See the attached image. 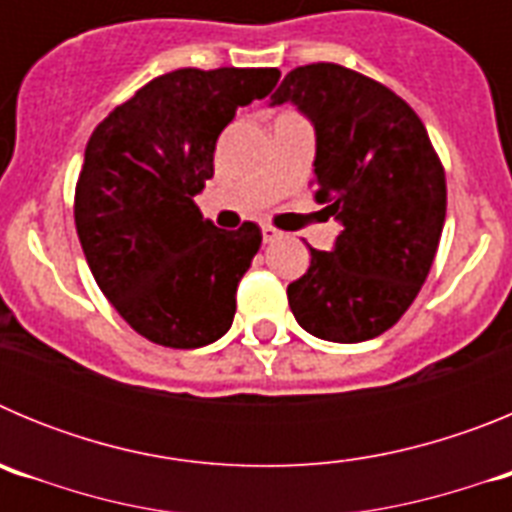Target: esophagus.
Returning <instances> with one entry per match:
<instances>
[{"label": "esophagus", "instance_id": "obj_1", "mask_svg": "<svg viewBox=\"0 0 512 512\" xmlns=\"http://www.w3.org/2000/svg\"><path fill=\"white\" fill-rule=\"evenodd\" d=\"M261 235H264V243H271V241H277L282 233H279L274 225H261Z\"/></svg>", "mask_w": 512, "mask_h": 512}]
</instances>
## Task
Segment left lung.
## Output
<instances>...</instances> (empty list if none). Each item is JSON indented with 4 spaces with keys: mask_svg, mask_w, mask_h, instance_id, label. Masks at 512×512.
I'll list each match as a JSON object with an SVG mask.
<instances>
[{
    "mask_svg": "<svg viewBox=\"0 0 512 512\" xmlns=\"http://www.w3.org/2000/svg\"><path fill=\"white\" fill-rule=\"evenodd\" d=\"M315 125V197L343 230L333 251L287 287L297 323L323 341L382 336L418 297L446 220V171L415 110L390 87L338 63L289 71L271 104Z\"/></svg>",
    "mask_w": 512,
    "mask_h": 512,
    "instance_id": "obj_1",
    "label": "left lung"
}]
</instances>
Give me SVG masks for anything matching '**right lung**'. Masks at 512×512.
Masks as SVG:
<instances>
[{"label": "right lung", "mask_w": 512, "mask_h": 512, "mask_svg": "<svg viewBox=\"0 0 512 512\" xmlns=\"http://www.w3.org/2000/svg\"><path fill=\"white\" fill-rule=\"evenodd\" d=\"M279 69H176L94 128L74 192L87 264L120 318L166 348L225 336L261 228L220 230L194 194L215 174L217 135L277 87Z\"/></svg>", "instance_id": "right-lung-1"}]
</instances>
